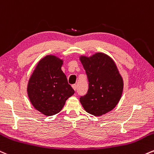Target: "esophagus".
Instances as JSON below:
<instances>
[{"label": "esophagus", "mask_w": 154, "mask_h": 154, "mask_svg": "<svg viewBox=\"0 0 154 154\" xmlns=\"http://www.w3.org/2000/svg\"><path fill=\"white\" fill-rule=\"evenodd\" d=\"M72 88H73V90H75V91L76 90H77V85H72Z\"/></svg>", "instance_id": "obj_1"}]
</instances>
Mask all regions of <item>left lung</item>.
<instances>
[{
	"mask_svg": "<svg viewBox=\"0 0 154 154\" xmlns=\"http://www.w3.org/2000/svg\"><path fill=\"white\" fill-rule=\"evenodd\" d=\"M88 78L87 94L79 98L88 113L101 116L118 105L123 90V79L113 59L104 53L80 56Z\"/></svg>",
	"mask_w": 154,
	"mask_h": 154,
	"instance_id": "8db88e82",
	"label": "left lung"
}]
</instances>
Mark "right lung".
Returning <instances> with one entry per match:
<instances>
[{
  "label": "right lung",
  "instance_id": "add662e5",
  "mask_svg": "<svg viewBox=\"0 0 154 154\" xmlns=\"http://www.w3.org/2000/svg\"><path fill=\"white\" fill-rule=\"evenodd\" d=\"M63 60L47 55L38 62L27 86V93L34 108L47 116L62 110L66 100L75 93L62 70Z\"/></svg>",
  "mask_w": 154,
  "mask_h": 154
}]
</instances>
